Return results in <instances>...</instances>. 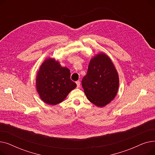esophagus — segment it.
Masks as SVG:
<instances>
[{
    "instance_id": "34e87169",
    "label": "esophagus",
    "mask_w": 155,
    "mask_h": 155,
    "mask_svg": "<svg viewBox=\"0 0 155 155\" xmlns=\"http://www.w3.org/2000/svg\"><path fill=\"white\" fill-rule=\"evenodd\" d=\"M76 84H77V87L78 88L80 87V81H77Z\"/></svg>"
}]
</instances>
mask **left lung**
I'll list each match as a JSON object with an SVG mask.
<instances>
[{"mask_svg":"<svg viewBox=\"0 0 155 155\" xmlns=\"http://www.w3.org/2000/svg\"><path fill=\"white\" fill-rule=\"evenodd\" d=\"M82 85L88 101L97 106L104 107L114 99L119 88V76L108 56L100 53L91 60Z\"/></svg>","mask_w":155,"mask_h":155,"instance_id":"1","label":"left lung"}]
</instances>
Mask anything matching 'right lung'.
<instances>
[{"instance_id":"1","label":"right lung","mask_w":155,"mask_h":155,"mask_svg":"<svg viewBox=\"0 0 155 155\" xmlns=\"http://www.w3.org/2000/svg\"><path fill=\"white\" fill-rule=\"evenodd\" d=\"M77 84L70 79V71L54 59L48 58L41 65L36 77V89L45 103L61 102Z\"/></svg>"}]
</instances>
